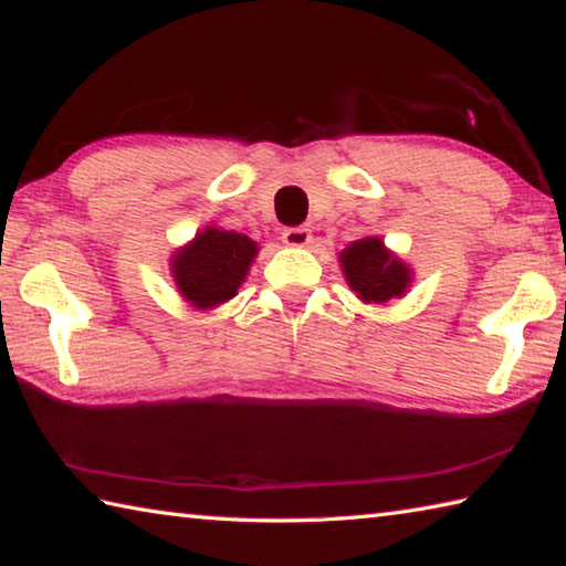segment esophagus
Instances as JSON below:
<instances>
[{"label":"esophagus","mask_w":566,"mask_h":566,"mask_svg":"<svg viewBox=\"0 0 566 566\" xmlns=\"http://www.w3.org/2000/svg\"><path fill=\"white\" fill-rule=\"evenodd\" d=\"M282 242L286 247H306L312 242V232L306 227H290L282 232Z\"/></svg>","instance_id":"34e87169"}]
</instances>
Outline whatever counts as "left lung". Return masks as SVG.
<instances>
[{"label":"left lung","instance_id":"8db88e82","mask_svg":"<svg viewBox=\"0 0 566 566\" xmlns=\"http://www.w3.org/2000/svg\"><path fill=\"white\" fill-rule=\"evenodd\" d=\"M344 280L361 302L385 304L405 296L411 284V270L389 252L379 237H364L339 254Z\"/></svg>","mask_w":566,"mask_h":566}]
</instances>
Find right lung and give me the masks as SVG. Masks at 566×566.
<instances>
[{
  "mask_svg": "<svg viewBox=\"0 0 566 566\" xmlns=\"http://www.w3.org/2000/svg\"><path fill=\"white\" fill-rule=\"evenodd\" d=\"M256 252L260 247L247 234L207 227L171 256V276L191 306L212 310L237 294Z\"/></svg>",
  "mask_w": 566,
  "mask_h": 566,
  "instance_id": "right-lung-1",
  "label": "right lung"
}]
</instances>
